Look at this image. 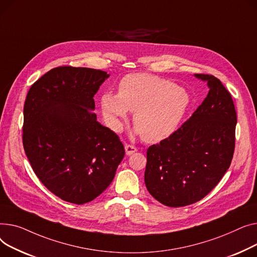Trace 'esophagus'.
Wrapping results in <instances>:
<instances>
[{"instance_id": "obj_1", "label": "esophagus", "mask_w": 257, "mask_h": 257, "mask_svg": "<svg viewBox=\"0 0 257 257\" xmlns=\"http://www.w3.org/2000/svg\"><path fill=\"white\" fill-rule=\"evenodd\" d=\"M124 148H125V154H126L127 156H131V155H133L134 153L137 152V148H136V147L133 146V145H130V144H125Z\"/></svg>"}]
</instances>
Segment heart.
<instances>
[{"mask_svg":"<svg viewBox=\"0 0 257 257\" xmlns=\"http://www.w3.org/2000/svg\"><path fill=\"white\" fill-rule=\"evenodd\" d=\"M191 102L183 87L149 73L126 74L118 83V92H104L100 109L108 126L119 132L135 112L134 123L145 142L157 143L177 128Z\"/></svg>","mask_w":257,"mask_h":257,"instance_id":"1","label":"heart"}]
</instances>
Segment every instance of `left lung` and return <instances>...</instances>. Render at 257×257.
Wrapping results in <instances>:
<instances>
[{
    "instance_id": "obj_1",
    "label": "left lung",
    "mask_w": 257,
    "mask_h": 257,
    "mask_svg": "<svg viewBox=\"0 0 257 257\" xmlns=\"http://www.w3.org/2000/svg\"><path fill=\"white\" fill-rule=\"evenodd\" d=\"M209 91L177 131L147 149L145 185L171 207L201 200L229 168L235 145L236 112L230 93L214 75L197 73Z\"/></svg>"
}]
</instances>
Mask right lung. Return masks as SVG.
<instances>
[{
	"mask_svg": "<svg viewBox=\"0 0 257 257\" xmlns=\"http://www.w3.org/2000/svg\"><path fill=\"white\" fill-rule=\"evenodd\" d=\"M105 71L60 66L30 88L23 144L40 182L64 201L84 204L107 189L124 157L118 136L101 125L93 96Z\"/></svg>",
	"mask_w": 257,
	"mask_h": 257,
	"instance_id": "add662e5",
	"label": "right lung"
}]
</instances>
